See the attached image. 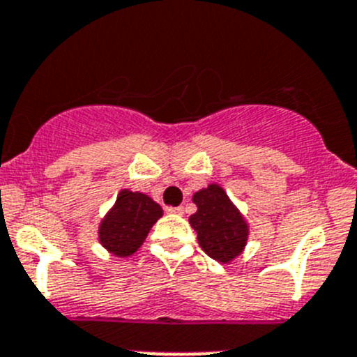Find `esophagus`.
<instances>
[{
    "instance_id": "1",
    "label": "esophagus",
    "mask_w": 357,
    "mask_h": 357,
    "mask_svg": "<svg viewBox=\"0 0 357 357\" xmlns=\"http://www.w3.org/2000/svg\"><path fill=\"white\" fill-rule=\"evenodd\" d=\"M168 211H170V213H177V215H183V206H170L168 208Z\"/></svg>"
}]
</instances>
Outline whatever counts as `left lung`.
<instances>
[{
    "label": "left lung",
    "mask_w": 357,
    "mask_h": 357,
    "mask_svg": "<svg viewBox=\"0 0 357 357\" xmlns=\"http://www.w3.org/2000/svg\"><path fill=\"white\" fill-rule=\"evenodd\" d=\"M197 211L189 222L197 234V243L208 257L217 262H229L245 248L248 225L224 189L215 183L192 196Z\"/></svg>",
    "instance_id": "1"
}]
</instances>
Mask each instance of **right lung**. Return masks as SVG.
I'll list each match as a JSON object with an SVG mask.
<instances>
[{"label": "right lung", "mask_w": 357, "mask_h": 357, "mask_svg": "<svg viewBox=\"0 0 357 357\" xmlns=\"http://www.w3.org/2000/svg\"><path fill=\"white\" fill-rule=\"evenodd\" d=\"M161 215V206L149 196L121 190L114 208L102 220L98 239L114 255L128 257L142 245Z\"/></svg>", "instance_id": "right-lung-1"}]
</instances>
